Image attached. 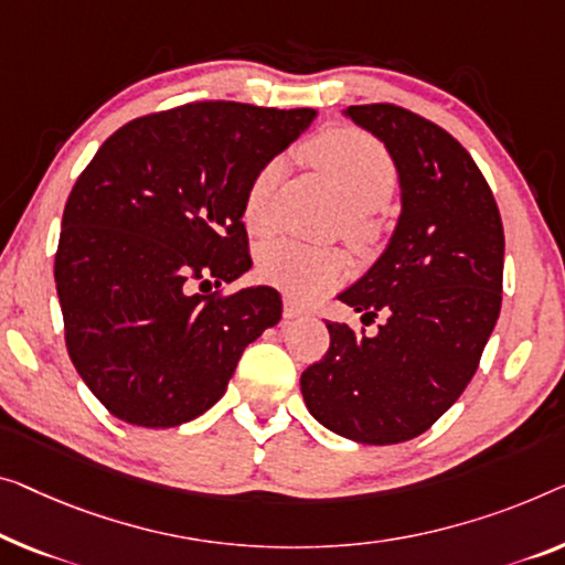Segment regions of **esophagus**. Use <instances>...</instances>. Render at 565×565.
I'll use <instances>...</instances> for the list:
<instances>
[{
    "label": "esophagus",
    "mask_w": 565,
    "mask_h": 565,
    "mask_svg": "<svg viewBox=\"0 0 565 565\" xmlns=\"http://www.w3.org/2000/svg\"><path fill=\"white\" fill-rule=\"evenodd\" d=\"M305 315H307L305 305H299V301L291 299V297L284 299V317L286 319H297V317H305Z\"/></svg>",
    "instance_id": "esophagus-1"
}]
</instances>
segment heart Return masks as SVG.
Segmentation results:
<instances>
[{"label":"heart","instance_id":"1","mask_svg":"<svg viewBox=\"0 0 565 565\" xmlns=\"http://www.w3.org/2000/svg\"><path fill=\"white\" fill-rule=\"evenodd\" d=\"M305 154L311 164L330 174L337 188L342 190L350 205L348 231L352 238L367 241L373 235V215L370 213L388 202L395 190V180H398L391 151L355 126H330L309 141ZM281 170V159H268L250 177L241 207L243 225L248 233H271V195ZM348 271L350 260L340 248H319L284 238L266 243L258 250L260 279L291 294V297H315L327 286L344 279Z\"/></svg>","mask_w":565,"mask_h":565}]
</instances>
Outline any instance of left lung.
<instances>
[{
  "instance_id": "left-lung-1",
  "label": "left lung",
  "mask_w": 565,
  "mask_h": 565,
  "mask_svg": "<svg viewBox=\"0 0 565 565\" xmlns=\"http://www.w3.org/2000/svg\"><path fill=\"white\" fill-rule=\"evenodd\" d=\"M391 151L401 217L373 268L340 301L385 315L377 334L327 322L330 350L301 373L309 414L358 444L416 439L449 411L498 324L504 233L498 202L469 151L408 108L350 106Z\"/></svg>"
}]
</instances>
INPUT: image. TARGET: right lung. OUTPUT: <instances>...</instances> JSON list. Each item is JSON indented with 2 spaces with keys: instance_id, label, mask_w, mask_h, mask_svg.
Here are the masks:
<instances>
[{
  "instance_id": "obj_1",
  "label": "right lung",
  "mask_w": 565,
  "mask_h": 565,
  "mask_svg": "<svg viewBox=\"0 0 565 565\" xmlns=\"http://www.w3.org/2000/svg\"><path fill=\"white\" fill-rule=\"evenodd\" d=\"M315 108L195 100L124 124L73 184L55 254L65 344L108 414L172 428L223 398L243 350L281 319L250 268L241 207Z\"/></svg>"
}]
</instances>
